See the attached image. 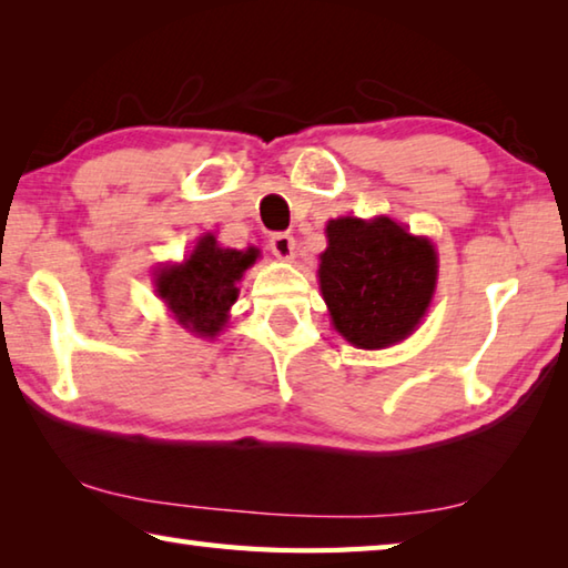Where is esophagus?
Returning <instances> with one entry per match:
<instances>
[{
  "mask_svg": "<svg viewBox=\"0 0 568 568\" xmlns=\"http://www.w3.org/2000/svg\"><path fill=\"white\" fill-rule=\"evenodd\" d=\"M271 250H273L275 257H281V261H293L295 237L287 235V233H275L271 237Z\"/></svg>",
  "mask_w": 568,
  "mask_h": 568,
  "instance_id": "1",
  "label": "esophagus"
}]
</instances>
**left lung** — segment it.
<instances>
[{
	"label": "left lung",
	"instance_id": "8db88e82",
	"mask_svg": "<svg viewBox=\"0 0 568 568\" xmlns=\"http://www.w3.org/2000/svg\"><path fill=\"white\" fill-rule=\"evenodd\" d=\"M325 235L318 277L335 331L365 351L408 338L436 291L434 243L386 215L331 220Z\"/></svg>",
	"mask_w": 568,
	"mask_h": 568
}]
</instances>
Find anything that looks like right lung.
Returning <instances> with one entry per match:
<instances>
[{
    "label": "right lung",
    "mask_w": 568,
    "mask_h": 568,
    "mask_svg": "<svg viewBox=\"0 0 568 568\" xmlns=\"http://www.w3.org/2000/svg\"><path fill=\"white\" fill-rule=\"evenodd\" d=\"M257 250L220 247L217 237L207 233L180 265H165L155 273L158 295L182 328L215 338L225 328L230 305L237 301V281L257 261Z\"/></svg>",
    "instance_id": "obj_1"
}]
</instances>
